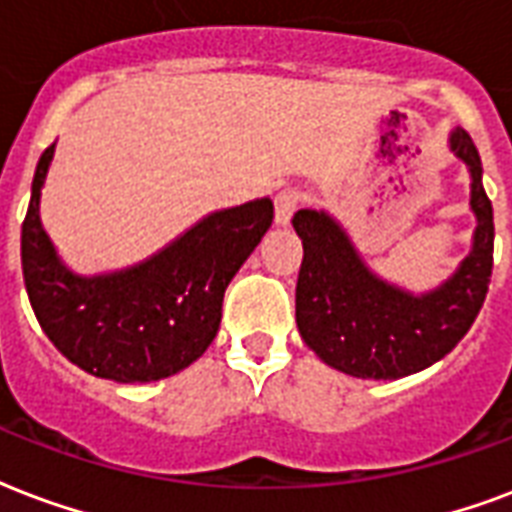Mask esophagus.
Listing matches in <instances>:
<instances>
[{
	"mask_svg": "<svg viewBox=\"0 0 512 512\" xmlns=\"http://www.w3.org/2000/svg\"><path fill=\"white\" fill-rule=\"evenodd\" d=\"M300 201H303V195H300V190H295V187H284V190H279L276 198H273V204H276V222H279V225H290L292 214L298 212Z\"/></svg>",
	"mask_w": 512,
	"mask_h": 512,
	"instance_id": "1",
	"label": "esophagus"
}]
</instances>
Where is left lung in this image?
<instances>
[{
  "label": "left lung",
  "mask_w": 512,
  "mask_h": 512,
  "mask_svg": "<svg viewBox=\"0 0 512 512\" xmlns=\"http://www.w3.org/2000/svg\"><path fill=\"white\" fill-rule=\"evenodd\" d=\"M451 152L470 169L473 249L446 282L424 295L370 271L349 233L327 212L300 209L292 228L303 241L295 319L300 338L330 368L354 378H403L443 360L473 327L491 282L494 212L483 190L481 155L464 128Z\"/></svg>",
  "instance_id": "obj_1"
}]
</instances>
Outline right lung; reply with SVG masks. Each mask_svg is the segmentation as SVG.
Segmentation results:
<instances>
[{"label":"right lung","mask_w":512,"mask_h":512,"mask_svg":"<svg viewBox=\"0 0 512 512\" xmlns=\"http://www.w3.org/2000/svg\"><path fill=\"white\" fill-rule=\"evenodd\" d=\"M56 144L42 152L21 228L23 282L39 327L77 368L147 384L193 365L220 330L222 298L273 222L271 198L212 212L169 247L123 271L80 276L39 220Z\"/></svg>","instance_id":"obj_1"}]
</instances>
